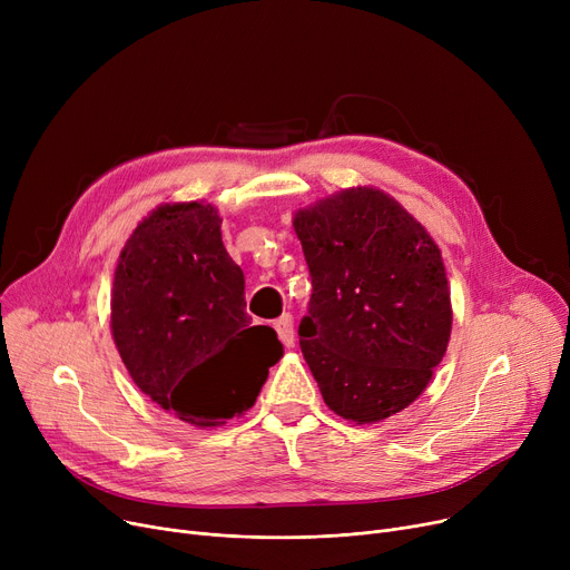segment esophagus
Listing matches in <instances>:
<instances>
[{"label":"esophagus","mask_w":570,"mask_h":570,"mask_svg":"<svg viewBox=\"0 0 570 570\" xmlns=\"http://www.w3.org/2000/svg\"><path fill=\"white\" fill-rule=\"evenodd\" d=\"M275 331H277L282 344H284L286 348H291V346H293V340H295V335H293V316H291V314L279 316V318L275 321Z\"/></svg>","instance_id":"34e87169"}]
</instances>
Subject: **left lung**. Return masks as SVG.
Segmentation results:
<instances>
[{"label":"left lung","mask_w":570,"mask_h":570,"mask_svg":"<svg viewBox=\"0 0 570 570\" xmlns=\"http://www.w3.org/2000/svg\"><path fill=\"white\" fill-rule=\"evenodd\" d=\"M293 226L314 286L297 335L325 404L357 425L406 409L451 340V288L434 239L370 187L301 209Z\"/></svg>","instance_id":"8db88e82"}]
</instances>
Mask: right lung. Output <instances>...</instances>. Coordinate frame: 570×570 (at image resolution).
Instances as JSON below:
<instances>
[{
    "label": "right lung",
    "mask_w": 570,
    "mask_h": 570,
    "mask_svg": "<svg viewBox=\"0 0 570 570\" xmlns=\"http://www.w3.org/2000/svg\"><path fill=\"white\" fill-rule=\"evenodd\" d=\"M245 307V275L213 205L155 209L119 254L115 346L140 391L179 421L215 428L256 402L282 342Z\"/></svg>",
    "instance_id": "obj_1"
}]
</instances>
